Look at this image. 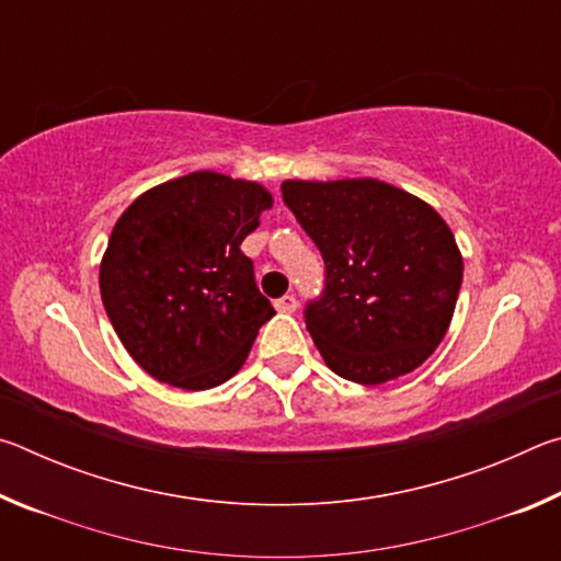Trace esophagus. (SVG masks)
Instances as JSON below:
<instances>
[{
  "instance_id": "1",
  "label": "esophagus",
  "mask_w": 561,
  "mask_h": 561,
  "mask_svg": "<svg viewBox=\"0 0 561 561\" xmlns=\"http://www.w3.org/2000/svg\"><path fill=\"white\" fill-rule=\"evenodd\" d=\"M274 307H277L282 314H291V311H297V297H294V294H284L282 299L274 301Z\"/></svg>"
}]
</instances>
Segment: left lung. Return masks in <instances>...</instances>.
<instances>
[{
  "instance_id": "8db88e82",
  "label": "left lung",
  "mask_w": 561,
  "mask_h": 561,
  "mask_svg": "<svg viewBox=\"0 0 561 561\" xmlns=\"http://www.w3.org/2000/svg\"><path fill=\"white\" fill-rule=\"evenodd\" d=\"M282 197L324 257L304 319L327 366L378 386L411 374L450 327L462 254L428 203L374 178L284 180Z\"/></svg>"
}]
</instances>
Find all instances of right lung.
I'll list each match as a JSON object with an SVG mask.
<instances>
[{
	"label": "right lung",
	"instance_id": "add662e5",
	"mask_svg": "<svg viewBox=\"0 0 561 561\" xmlns=\"http://www.w3.org/2000/svg\"><path fill=\"white\" fill-rule=\"evenodd\" d=\"M272 207L267 187L197 170L146 190L118 217L99 287L133 360L185 391L240 371L274 317L240 244Z\"/></svg>",
	"mask_w": 561,
	"mask_h": 561
}]
</instances>
